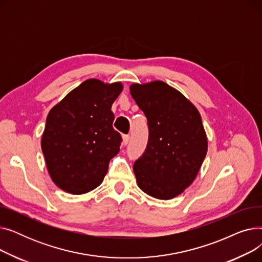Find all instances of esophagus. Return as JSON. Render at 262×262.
<instances>
[{
  "mask_svg": "<svg viewBox=\"0 0 262 262\" xmlns=\"http://www.w3.org/2000/svg\"><path fill=\"white\" fill-rule=\"evenodd\" d=\"M122 138H123V144H124V145H126V144H128V142H129V138H130V137H129V135H127V134H125V135H123V137H122Z\"/></svg>",
  "mask_w": 262,
  "mask_h": 262,
  "instance_id": "obj_1",
  "label": "esophagus"
}]
</instances>
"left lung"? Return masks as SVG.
Returning <instances> with one entry per match:
<instances>
[{
	"label": "left lung",
	"mask_w": 262,
	"mask_h": 262,
	"mask_svg": "<svg viewBox=\"0 0 262 262\" xmlns=\"http://www.w3.org/2000/svg\"><path fill=\"white\" fill-rule=\"evenodd\" d=\"M129 89L148 127L146 147L134 163L138 186L155 199H173L194 181L207 153L201 115L164 81L134 84Z\"/></svg>",
	"instance_id": "left-lung-1"
}]
</instances>
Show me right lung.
I'll return each mask as SVG.
<instances>
[{"instance_id": "1", "label": "right lung", "mask_w": 262, "mask_h": 262, "mask_svg": "<svg viewBox=\"0 0 262 262\" xmlns=\"http://www.w3.org/2000/svg\"><path fill=\"white\" fill-rule=\"evenodd\" d=\"M121 91V82L87 79L51 109L41 147L53 182L63 191L87 193L103 182L122 142L112 112Z\"/></svg>"}]
</instances>
